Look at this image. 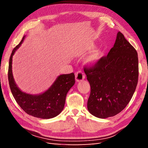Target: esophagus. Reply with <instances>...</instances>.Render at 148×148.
Listing matches in <instances>:
<instances>
[{"label":"esophagus","mask_w":148,"mask_h":148,"mask_svg":"<svg viewBox=\"0 0 148 148\" xmlns=\"http://www.w3.org/2000/svg\"><path fill=\"white\" fill-rule=\"evenodd\" d=\"M75 77H76V80L77 81H81L85 78V75H84L83 71H79L75 73Z\"/></svg>","instance_id":"34e87169"}]
</instances>
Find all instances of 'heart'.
I'll return each instance as SVG.
<instances>
[{
    "instance_id": "b5f03b06",
    "label": "heart",
    "mask_w": 148,
    "mask_h": 148,
    "mask_svg": "<svg viewBox=\"0 0 148 148\" xmlns=\"http://www.w3.org/2000/svg\"><path fill=\"white\" fill-rule=\"evenodd\" d=\"M93 48V46H90L86 49V51H90ZM102 51L99 49H94L91 52L86 58V60L89 64H95L102 56Z\"/></svg>"
}]
</instances>
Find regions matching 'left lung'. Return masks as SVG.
<instances>
[{"label":"left lung","mask_w":148,"mask_h":148,"mask_svg":"<svg viewBox=\"0 0 148 148\" xmlns=\"http://www.w3.org/2000/svg\"><path fill=\"white\" fill-rule=\"evenodd\" d=\"M84 71L91 87L89 112L97 118L112 117L126 108L136 89L137 51L119 32L108 55L92 65H84Z\"/></svg>","instance_id":"left-lung-1"}]
</instances>
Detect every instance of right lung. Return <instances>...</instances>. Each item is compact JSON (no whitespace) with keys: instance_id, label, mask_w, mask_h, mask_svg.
Wrapping results in <instances>:
<instances>
[{"instance_id":"right-lung-1","label":"right lung","mask_w":148,"mask_h":148,"mask_svg":"<svg viewBox=\"0 0 148 148\" xmlns=\"http://www.w3.org/2000/svg\"><path fill=\"white\" fill-rule=\"evenodd\" d=\"M24 37L12 49L9 58L8 80L11 93L18 105L28 114L42 119L54 118L64 109L67 93L75 83L74 73L59 76L53 85L40 95H32L22 92L15 84L12 76V58Z\"/></svg>"}]
</instances>
